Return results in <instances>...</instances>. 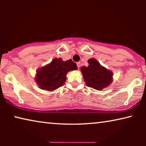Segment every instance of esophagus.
<instances>
[{"label": "esophagus", "mask_w": 146, "mask_h": 146, "mask_svg": "<svg viewBox=\"0 0 146 146\" xmlns=\"http://www.w3.org/2000/svg\"><path fill=\"white\" fill-rule=\"evenodd\" d=\"M76 64H77V66H78V68H80V62H77L76 63Z\"/></svg>", "instance_id": "obj_1"}]
</instances>
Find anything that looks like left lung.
<instances>
[{
	"label": "left lung",
	"mask_w": 146,
	"mask_h": 146,
	"mask_svg": "<svg viewBox=\"0 0 146 146\" xmlns=\"http://www.w3.org/2000/svg\"><path fill=\"white\" fill-rule=\"evenodd\" d=\"M88 62V66L81 67L84 80L88 86L102 90L112 82V72L101 66L95 58L89 59Z\"/></svg>",
	"instance_id": "1"
}]
</instances>
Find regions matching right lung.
<instances>
[{
    "mask_svg": "<svg viewBox=\"0 0 146 146\" xmlns=\"http://www.w3.org/2000/svg\"><path fill=\"white\" fill-rule=\"evenodd\" d=\"M76 64L71 59L63 61L56 58L48 64L36 71L35 80L40 88L53 91L65 83L66 74L69 71L77 70Z\"/></svg>",
    "mask_w": 146,
    "mask_h": 146,
    "instance_id": "right-lung-1",
    "label": "right lung"
}]
</instances>
